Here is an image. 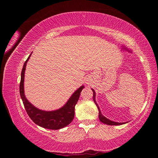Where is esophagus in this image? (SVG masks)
Listing matches in <instances>:
<instances>
[{
  "label": "esophagus",
  "mask_w": 158,
  "mask_h": 158,
  "mask_svg": "<svg viewBox=\"0 0 158 158\" xmlns=\"http://www.w3.org/2000/svg\"><path fill=\"white\" fill-rule=\"evenodd\" d=\"M87 83V84H88V82H87V83Z\"/></svg>",
  "instance_id": "34e87169"
}]
</instances>
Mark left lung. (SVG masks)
<instances>
[{"label": "left lung", "instance_id": "left-lung-1", "mask_svg": "<svg viewBox=\"0 0 158 158\" xmlns=\"http://www.w3.org/2000/svg\"><path fill=\"white\" fill-rule=\"evenodd\" d=\"M92 90H93V93H94V103H96V105L97 106V107H98V112H99V114H98V118H99V120L101 121V122L103 123V124H108V125H122V124H126L127 122H114V121H111L109 119V118H107L106 117H105L102 114H101V111L100 110V108H99L98 105L96 103V92H95V90L91 88Z\"/></svg>", "mask_w": 158, "mask_h": 158}]
</instances>
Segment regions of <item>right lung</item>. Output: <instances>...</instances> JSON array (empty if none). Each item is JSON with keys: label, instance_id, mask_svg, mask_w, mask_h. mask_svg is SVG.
<instances>
[{"label": "right lung", "instance_id": "obj_1", "mask_svg": "<svg viewBox=\"0 0 158 158\" xmlns=\"http://www.w3.org/2000/svg\"><path fill=\"white\" fill-rule=\"evenodd\" d=\"M31 55L27 58V61L25 62L23 66L21 75L20 86H19L21 98L22 99L26 111L31 119L36 124L43 128L49 129H60L64 128L70 124L74 118L75 106L78 101L82 90L84 88V85H81L79 88H77L70 97L65 104L60 108L59 109L54 110V111H44V110H41L35 107L27 100L24 94L25 70L27 63Z\"/></svg>", "mask_w": 158, "mask_h": 158}]
</instances>
